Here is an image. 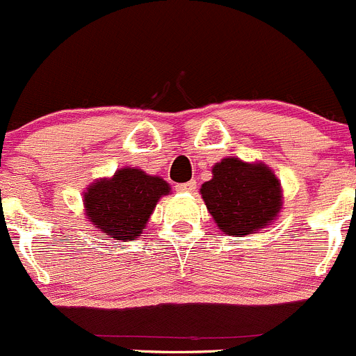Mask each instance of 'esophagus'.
Instances as JSON below:
<instances>
[{"mask_svg": "<svg viewBox=\"0 0 356 356\" xmlns=\"http://www.w3.org/2000/svg\"><path fill=\"white\" fill-rule=\"evenodd\" d=\"M195 186H197V183L192 179V181L179 183V185H177V190L178 192H193V190H195Z\"/></svg>", "mask_w": 356, "mask_h": 356, "instance_id": "34e87169", "label": "esophagus"}]
</instances>
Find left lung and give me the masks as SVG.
<instances>
[{
	"label": "left lung",
	"instance_id": "obj_1",
	"mask_svg": "<svg viewBox=\"0 0 356 356\" xmlns=\"http://www.w3.org/2000/svg\"><path fill=\"white\" fill-rule=\"evenodd\" d=\"M200 195L218 228L245 237L272 223L282 209L279 178L263 163L225 157L213 166V178L202 183Z\"/></svg>",
	"mask_w": 356,
	"mask_h": 356
}]
</instances>
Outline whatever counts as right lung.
I'll list each match as a JSON object with an SVG mask.
<instances>
[{
	"label": "right lung",
	"mask_w": 356,
	"mask_h": 356,
	"mask_svg": "<svg viewBox=\"0 0 356 356\" xmlns=\"http://www.w3.org/2000/svg\"><path fill=\"white\" fill-rule=\"evenodd\" d=\"M170 183L136 168L118 170L112 178L97 179L84 192L88 221L115 241H135L147 227L150 214Z\"/></svg>",
	"instance_id": "1"
}]
</instances>
